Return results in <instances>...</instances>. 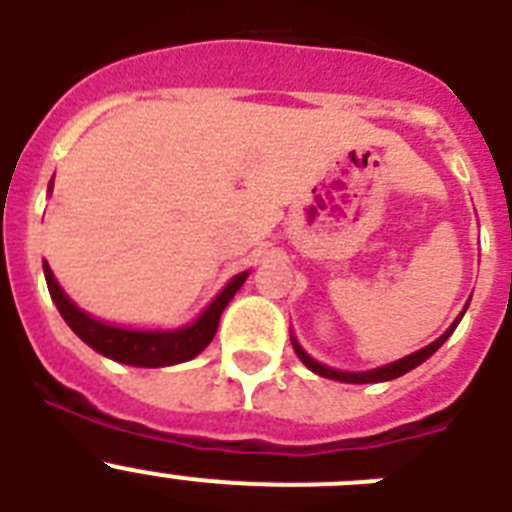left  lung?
<instances>
[{
	"label": "left lung",
	"mask_w": 512,
	"mask_h": 512,
	"mask_svg": "<svg viewBox=\"0 0 512 512\" xmlns=\"http://www.w3.org/2000/svg\"><path fill=\"white\" fill-rule=\"evenodd\" d=\"M467 307H469V302H467ZM467 307H464V310H467ZM461 318H464V312H461L459 318H456L454 323L449 325V330H446V333H443L441 338H436V341H433L431 346L420 348V351H415V354L405 356V359H400V361H392V364H384V366H377V369H369V372H341V369H330V366H325V364H320V361L312 359V356L307 354L305 348H302L300 343H297L295 336H292V346H295V354L300 356L302 364H305L307 369H310V372L320 374V377H325V379H336V382H346V384L390 382V379H397V377H402V374H408L410 369H415V366H418V364H423V361L428 359V356L436 354L438 348L443 346V341H446V338H449L451 333H454L456 325H459Z\"/></svg>",
	"instance_id": "left-lung-1"
}]
</instances>
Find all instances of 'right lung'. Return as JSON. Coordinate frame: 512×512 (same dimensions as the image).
Here are the masks:
<instances>
[{"label": "right lung", "instance_id": "right-lung-1", "mask_svg": "<svg viewBox=\"0 0 512 512\" xmlns=\"http://www.w3.org/2000/svg\"><path fill=\"white\" fill-rule=\"evenodd\" d=\"M45 282H48V292H51V300L56 302L61 318L69 323V328L74 330L81 341L92 346L94 351H99L102 356L112 361H120V364L130 366H171L182 364V361L194 359V356L205 351L207 343L215 338L217 323H220V315H223L225 305L233 300V295L246 282L248 271L235 274L228 284L223 287V292L215 297V300L207 305V310L202 312L200 318L194 323L184 325V328L176 330H135V328H117V325L102 323V320L92 318L87 312L76 307L74 302L66 297V292L61 289V284L53 277L48 261H43Z\"/></svg>", "mask_w": 512, "mask_h": 512}]
</instances>
